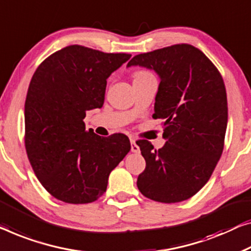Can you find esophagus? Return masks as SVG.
Wrapping results in <instances>:
<instances>
[{
	"mask_svg": "<svg viewBox=\"0 0 251 251\" xmlns=\"http://www.w3.org/2000/svg\"><path fill=\"white\" fill-rule=\"evenodd\" d=\"M130 151L134 153L140 152V148H138V145L136 144L135 140H133V138H130Z\"/></svg>",
	"mask_w": 251,
	"mask_h": 251,
	"instance_id": "1",
	"label": "esophagus"
}]
</instances>
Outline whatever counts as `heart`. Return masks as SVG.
Segmentation results:
<instances>
[{"instance_id": "obj_1", "label": "heart", "mask_w": 251, "mask_h": 251, "mask_svg": "<svg viewBox=\"0 0 251 251\" xmlns=\"http://www.w3.org/2000/svg\"><path fill=\"white\" fill-rule=\"evenodd\" d=\"M149 76H153V75L150 72H147V71H137V72L134 74V80H137V78L149 77Z\"/></svg>"}]
</instances>
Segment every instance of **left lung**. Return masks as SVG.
I'll return each mask as SVG.
<instances>
[{"label":"left lung","instance_id":"obj_1","mask_svg":"<svg viewBox=\"0 0 251 251\" xmlns=\"http://www.w3.org/2000/svg\"><path fill=\"white\" fill-rule=\"evenodd\" d=\"M153 70L160 77L153 118L163 119L161 149L137 145L145 170L137 188L160 203H178L203 188L221 158L227 125L223 78L203 51L188 44L134 56L127 67Z\"/></svg>","mask_w":251,"mask_h":251}]
</instances>
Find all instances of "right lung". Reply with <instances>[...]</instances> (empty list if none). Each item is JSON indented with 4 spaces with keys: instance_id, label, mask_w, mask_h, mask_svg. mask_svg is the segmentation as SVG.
<instances>
[{
    "instance_id": "obj_1",
    "label": "right lung",
    "mask_w": 251,
    "mask_h": 251,
    "mask_svg": "<svg viewBox=\"0 0 251 251\" xmlns=\"http://www.w3.org/2000/svg\"><path fill=\"white\" fill-rule=\"evenodd\" d=\"M130 58L72 45L38 66L25 103V144L33 173L57 200L87 204L106 192L108 177L129 152L124 134L85 130L88 110L101 108L107 78Z\"/></svg>"
}]
</instances>
